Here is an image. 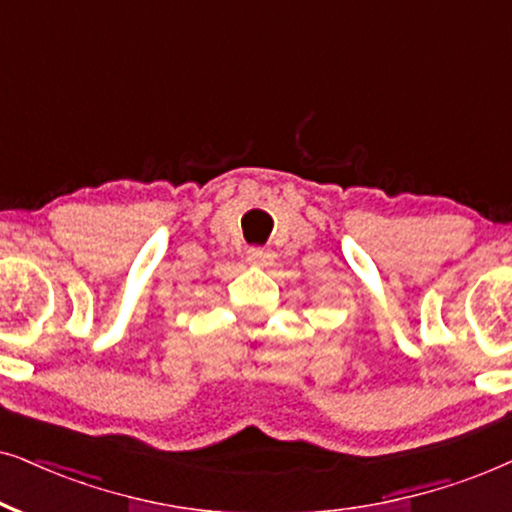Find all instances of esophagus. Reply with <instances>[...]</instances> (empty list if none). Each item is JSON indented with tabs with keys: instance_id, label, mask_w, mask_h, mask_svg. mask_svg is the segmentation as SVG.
<instances>
[{
	"instance_id": "34e87169",
	"label": "esophagus",
	"mask_w": 512,
	"mask_h": 512,
	"mask_svg": "<svg viewBox=\"0 0 512 512\" xmlns=\"http://www.w3.org/2000/svg\"><path fill=\"white\" fill-rule=\"evenodd\" d=\"M245 260H248L252 267H271V264H274V252L267 248H250L245 252Z\"/></svg>"
}]
</instances>
